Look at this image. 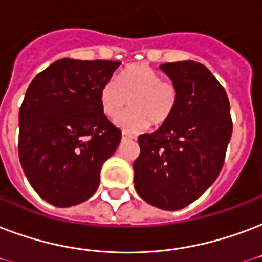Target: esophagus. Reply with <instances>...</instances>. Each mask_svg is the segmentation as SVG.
<instances>
[{"instance_id":"1","label":"esophagus","mask_w":262,"mask_h":262,"mask_svg":"<svg viewBox=\"0 0 262 262\" xmlns=\"http://www.w3.org/2000/svg\"><path fill=\"white\" fill-rule=\"evenodd\" d=\"M132 136L127 135L126 132H122V140H130Z\"/></svg>"}]
</instances>
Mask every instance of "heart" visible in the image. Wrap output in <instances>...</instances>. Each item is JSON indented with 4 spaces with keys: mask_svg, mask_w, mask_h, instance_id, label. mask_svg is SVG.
Here are the masks:
<instances>
[{
    "mask_svg": "<svg viewBox=\"0 0 262 262\" xmlns=\"http://www.w3.org/2000/svg\"><path fill=\"white\" fill-rule=\"evenodd\" d=\"M127 100L132 108L118 118L117 125L126 133H139L149 123L161 126L174 115L180 91L173 81L163 79L149 66L139 63L123 70L117 83L110 81L100 89V107L110 119L122 113Z\"/></svg>",
    "mask_w": 262,
    "mask_h": 262,
    "instance_id": "heart-1",
    "label": "heart"
}]
</instances>
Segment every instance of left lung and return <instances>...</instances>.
<instances>
[{
	"mask_svg": "<svg viewBox=\"0 0 262 262\" xmlns=\"http://www.w3.org/2000/svg\"><path fill=\"white\" fill-rule=\"evenodd\" d=\"M179 86L174 115L151 135L139 136L135 188L145 202L179 210L210 187L225 161L232 135L227 92L201 63L161 64Z\"/></svg>",
	"mask_w": 262,
	"mask_h": 262,
	"instance_id": "left-lung-1",
	"label": "left lung"
}]
</instances>
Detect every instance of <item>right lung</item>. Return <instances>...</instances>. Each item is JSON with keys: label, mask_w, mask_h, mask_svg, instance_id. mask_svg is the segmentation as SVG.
Here are the masks:
<instances>
[{"label": "right lung", "mask_w": 262, "mask_h": 262, "mask_svg": "<svg viewBox=\"0 0 262 262\" xmlns=\"http://www.w3.org/2000/svg\"><path fill=\"white\" fill-rule=\"evenodd\" d=\"M121 61L61 59L38 74L19 111V158L35 192L70 207L96 192L103 163L121 130L99 103L100 89Z\"/></svg>", "instance_id": "obj_1"}]
</instances>
